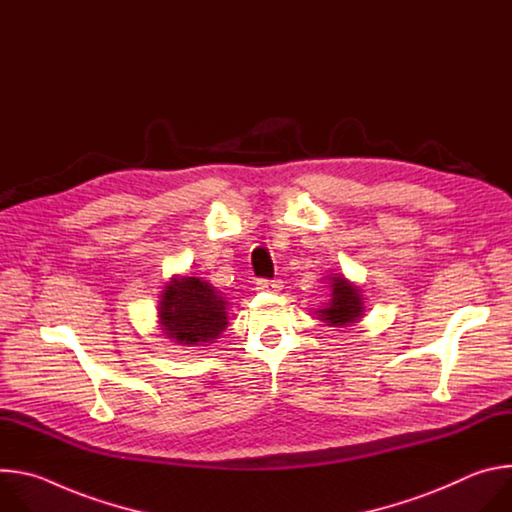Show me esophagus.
Returning <instances> with one entry per match:
<instances>
[{
  "label": "esophagus",
  "instance_id": "esophagus-1",
  "mask_svg": "<svg viewBox=\"0 0 512 512\" xmlns=\"http://www.w3.org/2000/svg\"><path fill=\"white\" fill-rule=\"evenodd\" d=\"M257 291H279L281 281L277 279H257Z\"/></svg>",
  "mask_w": 512,
  "mask_h": 512
}]
</instances>
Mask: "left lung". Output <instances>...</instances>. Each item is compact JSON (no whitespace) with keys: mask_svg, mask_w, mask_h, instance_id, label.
<instances>
[{"mask_svg":"<svg viewBox=\"0 0 512 512\" xmlns=\"http://www.w3.org/2000/svg\"><path fill=\"white\" fill-rule=\"evenodd\" d=\"M326 279L330 281V300L316 310L318 320L332 328H346L360 322V318L364 316L362 289L340 273L326 275Z\"/></svg>","mask_w":512,"mask_h":512,"instance_id":"left-lung-1","label":"left lung"}]
</instances>
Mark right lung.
Listing matches in <instances>:
<instances>
[{
  "label": "right lung",
  "mask_w": 512,
  "mask_h": 512,
  "mask_svg": "<svg viewBox=\"0 0 512 512\" xmlns=\"http://www.w3.org/2000/svg\"><path fill=\"white\" fill-rule=\"evenodd\" d=\"M229 302L202 277L174 275L158 302V324L178 346H208L229 326Z\"/></svg>",
  "instance_id": "right-lung-1"
}]
</instances>
